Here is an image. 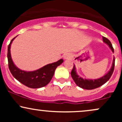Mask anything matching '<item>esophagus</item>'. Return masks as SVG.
Masks as SVG:
<instances>
[{
  "mask_svg": "<svg viewBox=\"0 0 122 122\" xmlns=\"http://www.w3.org/2000/svg\"><path fill=\"white\" fill-rule=\"evenodd\" d=\"M69 58H70L69 54H64V59L67 60V59H69Z\"/></svg>",
  "mask_w": 122,
  "mask_h": 122,
  "instance_id": "1",
  "label": "esophagus"
}]
</instances>
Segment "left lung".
<instances>
[{
	"label": "left lung",
	"instance_id": "8db88e82",
	"mask_svg": "<svg viewBox=\"0 0 122 122\" xmlns=\"http://www.w3.org/2000/svg\"><path fill=\"white\" fill-rule=\"evenodd\" d=\"M103 40L104 43H107L109 47H110L111 49L112 50V52H114V49L113 48L112 45L110 41L107 38L103 37ZM115 57H114L112 62V65L111 68L110 69V71L106 74V75L103 76L101 78H99L98 79L96 80H89V79H84L82 77H80L79 75L77 74L76 69L75 65H73V68L71 72V76H72V79H73L74 81L76 84L77 86L79 87L83 88L85 89H93L95 88H97L98 87H100L102 85L106 83V82L110 79L112 75L113 72L114 71V67H115Z\"/></svg>",
	"mask_w": 122,
	"mask_h": 122
}]
</instances>
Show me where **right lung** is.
Returning <instances> with one entry per match:
<instances>
[{"mask_svg":"<svg viewBox=\"0 0 122 122\" xmlns=\"http://www.w3.org/2000/svg\"><path fill=\"white\" fill-rule=\"evenodd\" d=\"M15 37L11 41L8 46L7 58L10 72L17 80L29 88H39L46 86L52 79L57 67L61 65L64 60L61 59L57 62L47 64L40 69L32 72L22 71L14 65L11 56V44Z\"/></svg>","mask_w":122,"mask_h":122,"instance_id":"right-lung-1","label":"right lung"}]
</instances>
